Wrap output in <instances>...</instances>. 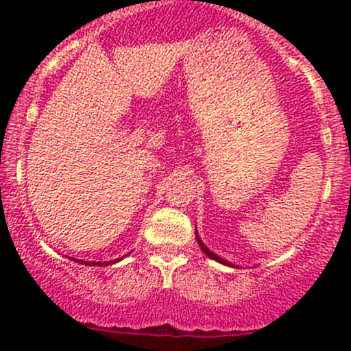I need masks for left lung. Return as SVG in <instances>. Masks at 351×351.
<instances>
[{
	"instance_id": "obj_1",
	"label": "left lung",
	"mask_w": 351,
	"mask_h": 351,
	"mask_svg": "<svg viewBox=\"0 0 351 351\" xmlns=\"http://www.w3.org/2000/svg\"><path fill=\"white\" fill-rule=\"evenodd\" d=\"M195 234H197V231H195ZM197 241H198V244H200L202 251H204V253H205V254H207V256H208V258H212V260H215V261H221V263H224V265H229V261L222 260V258H221V256H217V254H215V253H212V251H210V250H208V247H207V246H205V244H204V243H202V239H200V238H198V234H197Z\"/></svg>"
}]
</instances>
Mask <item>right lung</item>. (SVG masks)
Wrapping results in <instances>:
<instances>
[{"instance_id":"right-lung-1","label":"right lung","mask_w":351,"mask_h":351,"mask_svg":"<svg viewBox=\"0 0 351 351\" xmlns=\"http://www.w3.org/2000/svg\"><path fill=\"white\" fill-rule=\"evenodd\" d=\"M77 261H81L83 265H93V267H101V265H104V267H107L108 265V261H105V263H101V261H83V260H77ZM110 263H112V261H110Z\"/></svg>"}]
</instances>
